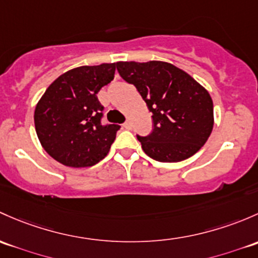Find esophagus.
<instances>
[{
    "instance_id": "obj_1",
    "label": "esophagus",
    "mask_w": 258,
    "mask_h": 258,
    "mask_svg": "<svg viewBox=\"0 0 258 258\" xmlns=\"http://www.w3.org/2000/svg\"><path fill=\"white\" fill-rule=\"evenodd\" d=\"M123 127H124V128H126V130H131V128H132L131 122H130V121H126V122H124V123H123Z\"/></svg>"
}]
</instances>
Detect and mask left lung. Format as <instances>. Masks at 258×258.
<instances>
[{"label": "left lung", "mask_w": 258, "mask_h": 258, "mask_svg": "<svg viewBox=\"0 0 258 258\" xmlns=\"http://www.w3.org/2000/svg\"><path fill=\"white\" fill-rule=\"evenodd\" d=\"M115 65L122 79L136 86L152 112V134L137 136L147 156L174 163L205 145L214 127V105L204 86L167 61H117Z\"/></svg>", "instance_id": "left-lung-1"}]
</instances>
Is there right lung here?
Listing matches in <instances>:
<instances>
[{
  "instance_id": "add662e5",
  "label": "right lung",
  "mask_w": 258,
  "mask_h": 258,
  "mask_svg": "<svg viewBox=\"0 0 258 258\" xmlns=\"http://www.w3.org/2000/svg\"><path fill=\"white\" fill-rule=\"evenodd\" d=\"M116 63L84 65L56 78L34 110L40 145L59 163L91 167L107 156L120 130L102 126V105L97 93L113 79Z\"/></svg>"
}]
</instances>
